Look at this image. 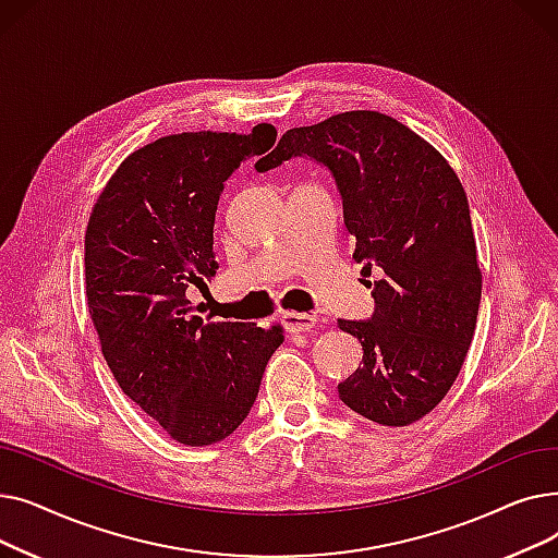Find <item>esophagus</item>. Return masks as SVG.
Masks as SVG:
<instances>
[{
	"mask_svg": "<svg viewBox=\"0 0 558 558\" xmlns=\"http://www.w3.org/2000/svg\"><path fill=\"white\" fill-rule=\"evenodd\" d=\"M282 324H284L287 332L301 335V332H310L316 326V316L314 314H305V312H284L282 314Z\"/></svg>",
	"mask_w": 558,
	"mask_h": 558,
	"instance_id": "obj_1",
	"label": "esophagus"
}]
</instances>
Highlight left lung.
<instances>
[{
	"mask_svg": "<svg viewBox=\"0 0 558 558\" xmlns=\"http://www.w3.org/2000/svg\"><path fill=\"white\" fill-rule=\"evenodd\" d=\"M294 156L332 171L353 257L364 278L373 267L383 274L364 280L373 318L339 320L364 350L339 398L377 425H412L454 385L477 326L482 269L465 192L427 140L377 110L289 129L255 169Z\"/></svg>",
	"mask_w": 558,
	"mask_h": 558,
	"instance_id": "obj_1",
	"label": "left lung"
}]
</instances>
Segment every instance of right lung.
I'll use <instances>...</instances> for the list:
<instances>
[{"mask_svg":"<svg viewBox=\"0 0 558 558\" xmlns=\"http://www.w3.org/2000/svg\"><path fill=\"white\" fill-rule=\"evenodd\" d=\"M276 142L251 133H173L135 149L101 190L85 230V299L122 391L173 441L201 448L248 416L282 326L203 320L185 291L217 269L223 181Z\"/></svg>","mask_w":558,"mask_h":558,"instance_id":"right-lung-1","label":"right lung"}]
</instances>
